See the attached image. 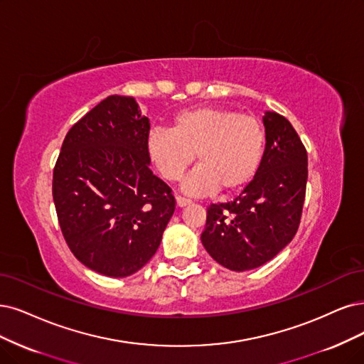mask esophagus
I'll list each match as a JSON object with an SVG mask.
<instances>
[{
  "label": "esophagus",
  "instance_id": "34e87169",
  "mask_svg": "<svg viewBox=\"0 0 364 364\" xmlns=\"http://www.w3.org/2000/svg\"><path fill=\"white\" fill-rule=\"evenodd\" d=\"M189 204H191V199L183 198V196H177V205L178 207H186V205H189Z\"/></svg>",
  "mask_w": 364,
  "mask_h": 364
}]
</instances>
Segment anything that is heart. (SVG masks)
Returning a JSON list of instances; mask_svg holds the SVG:
<instances>
[{"instance_id":"heart-1","label":"heart","mask_w":364,"mask_h":364,"mask_svg":"<svg viewBox=\"0 0 364 364\" xmlns=\"http://www.w3.org/2000/svg\"><path fill=\"white\" fill-rule=\"evenodd\" d=\"M265 150V129L250 114L219 106L178 112L172 129L156 127L146 136V154L168 181H178L196 154L198 168L183 183L189 195L235 192L257 175Z\"/></svg>"}]
</instances>
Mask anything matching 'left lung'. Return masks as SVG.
Masks as SVG:
<instances>
[{"label": "left lung", "instance_id": "obj_1", "mask_svg": "<svg viewBox=\"0 0 364 364\" xmlns=\"http://www.w3.org/2000/svg\"><path fill=\"white\" fill-rule=\"evenodd\" d=\"M265 150L253 180L231 203L207 208L200 241L210 257L232 272L273 259L299 230L306 196L307 153L289 121L267 111Z\"/></svg>", "mask_w": 364, "mask_h": 364}]
</instances>
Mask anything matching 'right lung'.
I'll use <instances>...</instances> for the list:
<instances>
[{
    "mask_svg": "<svg viewBox=\"0 0 364 364\" xmlns=\"http://www.w3.org/2000/svg\"><path fill=\"white\" fill-rule=\"evenodd\" d=\"M150 119L133 97L109 96L65 134L52 196L77 261L127 277L153 258L175 210L171 187L150 169Z\"/></svg>",
    "mask_w": 364,
    "mask_h": 364,
    "instance_id": "add662e5",
    "label": "right lung"
}]
</instances>
